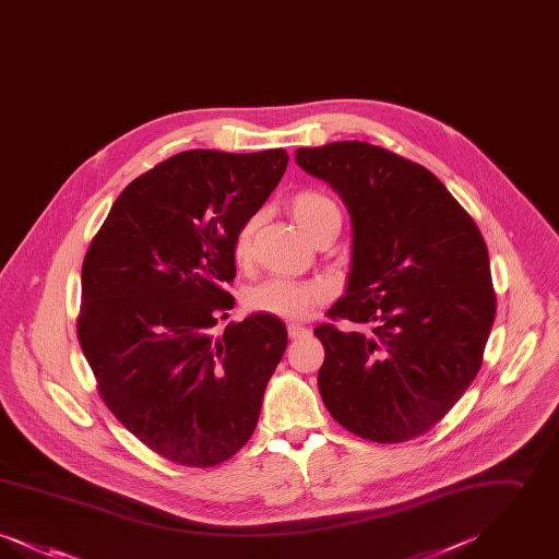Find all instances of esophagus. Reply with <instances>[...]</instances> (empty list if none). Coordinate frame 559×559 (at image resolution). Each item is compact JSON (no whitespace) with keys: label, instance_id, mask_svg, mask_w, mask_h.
Here are the masks:
<instances>
[{"label":"esophagus","instance_id":"esophagus-1","mask_svg":"<svg viewBox=\"0 0 559 559\" xmlns=\"http://www.w3.org/2000/svg\"><path fill=\"white\" fill-rule=\"evenodd\" d=\"M287 331H289V337H292V340H299V337H306V335L310 333V329H308V326H304V324H299V322H289Z\"/></svg>","mask_w":559,"mask_h":559}]
</instances>
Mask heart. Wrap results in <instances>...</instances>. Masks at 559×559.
Returning <instances> with one entry per match:
<instances>
[{"instance_id": "b5f03b06", "label": "heart", "mask_w": 559, "mask_h": 559, "mask_svg": "<svg viewBox=\"0 0 559 559\" xmlns=\"http://www.w3.org/2000/svg\"><path fill=\"white\" fill-rule=\"evenodd\" d=\"M289 212L308 239H312L329 219L340 217L335 203L329 197L312 190H301L293 194L289 199ZM258 224H260L258 215L249 217L235 237L233 255L239 264L249 262L251 258ZM322 297H324V289L317 283H299V281L276 276L251 287L245 299H247V306L255 312H264L278 319H304L319 306Z\"/></svg>"}]
</instances>
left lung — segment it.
<instances>
[{"label":"left lung","mask_w":559,"mask_h":559,"mask_svg":"<svg viewBox=\"0 0 559 559\" xmlns=\"http://www.w3.org/2000/svg\"><path fill=\"white\" fill-rule=\"evenodd\" d=\"M352 222L346 293L320 324L329 413L372 442L436 426L474 381L495 322L490 260L476 222L424 165L358 140L297 148Z\"/></svg>","instance_id":"8db88e82"}]
</instances>
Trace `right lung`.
I'll list each match as a JSON object with an SVG mask.
<instances>
[{"mask_svg": "<svg viewBox=\"0 0 559 559\" xmlns=\"http://www.w3.org/2000/svg\"><path fill=\"white\" fill-rule=\"evenodd\" d=\"M289 163L187 151L117 197L81 267L80 344L112 415L151 451L188 467L239 452L258 426L287 326L228 322L233 245Z\"/></svg>", "mask_w": 559, "mask_h": 559, "instance_id": "1", "label": "right lung"}]
</instances>
